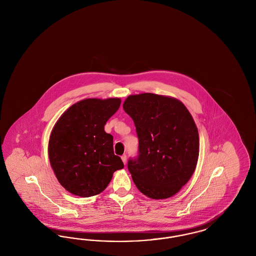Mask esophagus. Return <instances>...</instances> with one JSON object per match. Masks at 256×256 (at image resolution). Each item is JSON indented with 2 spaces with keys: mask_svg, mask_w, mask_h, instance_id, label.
Returning <instances> with one entry per match:
<instances>
[{
  "mask_svg": "<svg viewBox=\"0 0 256 256\" xmlns=\"http://www.w3.org/2000/svg\"><path fill=\"white\" fill-rule=\"evenodd\" d=\"M122 158L124 164L126 165V154H124V156H122V158Z\"/></svg>",
  "mask_w": 256,
  "mask_h": 256,
  "instance_id": "obj_1",
  "label": "esophagus"
}]
</instances>
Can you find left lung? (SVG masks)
<instances>
[{"label":"left lung","instance_id":"obj_1","mask_svg":"<svg viewBox=\"0 0 256 256\" xmlns=\"http://www.w3.org/2000/svg\"><path fill=\"white\" fill-rule=\"evenodd\" d=\"M132 118L139 156L128 168L138 190L154 200L176 195L196 170L200 138L195 121L176 98L142 93L122 104Z\"/></svg>","mask_w":256,"mask_h":256}]
</instances>
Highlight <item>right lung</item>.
<instances>
[{
  "instance_id": "right-lung-1",
  "label": "right lung",
  "mask_w": 256,
  "mask_h": 256,
  "mask_svg": "<svg viewBox=\"0 0 256 256\" xmlns=\"http://www.w3.org/2000/svg\"><path fill=\"white\" fill-rule=\"evenodd\" d=\"M121 98H84L66 110L50 135V163L58 182L82 198L102 192L115 170L124 168L114 154L113 136L104 124L119 110Z\"/></svg>"
}]
</instances>
